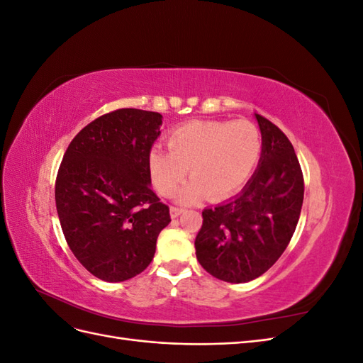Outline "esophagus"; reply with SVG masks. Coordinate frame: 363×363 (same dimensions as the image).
I'll return each mask as SVG.
<instances>
[{"mask_svg":"<svg viewBox=\"0 0 363 363\" xmlns=\"http://www.w3.org/2000/svg\"><path fill=\"white\" fill-rule=\"evenodd\" d=\"M184 212V208H182V207H171L169 208V213H171V218L174 219V218H179L182 213Z\"/></svg>","mask_w":363,"mask_h":363,"instance_id":"esophagus-1","label":"esophagus"}]
</instances>
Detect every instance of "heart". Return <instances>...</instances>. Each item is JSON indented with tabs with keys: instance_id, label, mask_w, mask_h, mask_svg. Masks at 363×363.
Segmentation results:
<instances>
[{
	"instance_id": "1",
	"label": "heart",
	"mask_w": 363,
	"mask_h": 363,
	"mask_svg": "<svg viewBox=\"0 0 363 363\" xmlns=\"http://www.w3.org/2000/svg\"><path fill=\"white\" fill-rule=\"evenodd\" d=\"M169 151L155 147L148 155L152 183L171 195L191 169L192 182L177 194L194 203L206 194L221 201L239 191L255 171L262 155V138L248 121H195L174 130Z\"/></svg>"
}]
</instances>
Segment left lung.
<instances>
[{
  "mask_svg": "<svg viewBox=\"0 0 363 363\" xmlns=\"http://www.w3.org/2000/svg\"><path fill=\"white\" fill-rule=\"evenodd\" d=\"M262 155L256 172L233 199L203 211L195 255L213 277L247 283L260 277L286 250L298 223L304 180L283 131L256 113Z\"/></svg>",
  "mask_w": 363,
  "mask_h": 363,
  "instance_id": "left-lung-1",
  "label": "left lung"
}]
</instances>
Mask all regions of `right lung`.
<instances>
[{
	"instance_id": "obj_1",
	"label": "right lung",
	"mask_w": 363,
	"mask_h": 363,
	"mask_svg": "<svg viewBox=\"0 0 363 363\" xmlns=\"http://www.w3.org/2000/svg\"><path fill=\"white\" fill-rule=\"evenodd\" d=\"M160 125L157 112L118 108L87 124L60 163L56 207L65 239L100 280L118 283L144 271L171 223L148 167Z\"/></svg>"
}]
</instances>
